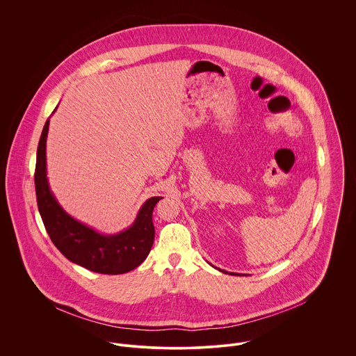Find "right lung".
I'll use <instances>...</instances> for the list:
<instances>
[{"label":"right lung","mask_w":356,"mask_h":356,"mask_svg":"<svg viewBox=\"0 0 356 356\" xmlns=\"http://www.w3.org/2000/svg\"><path fill=\"white\" fill-rule=\"evenodd\" d=\"M47 120L37 149L35 195L45 229L56 248L72 263L100 274H123L138 267L151 252L154 240L152 212L163 197L143 205L133 226L116 236H102L79 223L57 204L47 179Z\"/></svg>","instance_id":"right-lung-1"}]
</instances>
